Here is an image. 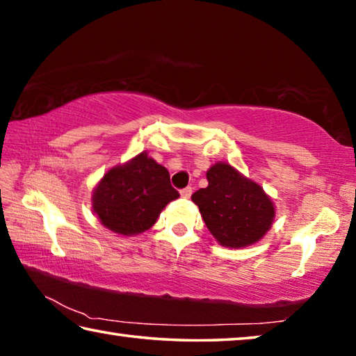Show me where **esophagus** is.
Instances as JSON below:
<instances>
[{
	"label": "esophagus",
	"instance_id": "34e87169",
	"mask_svg": "<svg viewBox=\"0 0 356 356\" xmlns=\"http://www.w3.org/2000/svg\"><path fill=\"white\" fill-rule=\"evenodd\" d=\"M191 193H193L191 186H185V188L180 190V196H182V197H190Z\"/></svg>",
	"mask_w": 356,
	"mask_h": 356
}]
</instances>
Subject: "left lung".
Listing matches in <instances>:
<instances>
[{"label":"left lung","mask_w":356,"mask_h":356,"mask_svg":"<svg viewBox=\"0 0 356 356\" xmlns=\"http://www.w3.org/2000/svg\"><path fill=\"white\" fill-rule=\"evenodd\" d=\"M207 188L193 193L202 220L229 248H242L265 236L275 218V207L264 190L227 163H216L207 171Z\"/></svg>","instance_id":"left-lung-1"}]
</instances>
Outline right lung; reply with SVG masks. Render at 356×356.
Instances as JSON below:
<instances>
[{
	"mask_svg": "<svg viewBox=\"0 0 356 356\" xmlns=\"http://www.w3.org/2000/svg\"><path fill=\"white\" fill-rule=\"evenodd\" d=\"M179 197L166 168L141 152L108 171L92 196L100 222L122 236H135L155 225L168 202Z\"/></svg>",
	"mask_w": 356,
	"mask_h": 356,
	"instance_id": "add662e5",
	"label": "right lung"
}]
</instances>
